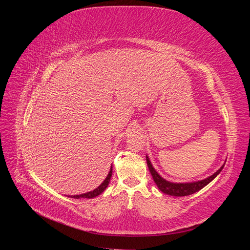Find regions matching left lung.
<instances>
[{
  "label": "left lung",
  "instance_id": "obj_1",
  "mask_svg": "<svg viewBox=\"0 0 250 250\" xmlns=\"http://www.w3.org/2000/svg\"><path fill=\"white\" fill-rule=\"evenodd\" d=\"M146 161H147V165H148V168H149L151 175H152L154 183L157 186V188H160V191H162L163 193L167 194V195H170V196H175V197L192 195L196 192H198L199 190H201L202 188L208 185L215 177H217V175L222 171L224 165H225V163H224L220 167V169H218L213 174V175H210L204 179L192 181V183H172V181H168L167 179H165L164 177H162L160 175V174H158V172L154 169L152 164H151L148 155H146Z\"/></svg>",
  "mask_w": 250,
  "mask_h": 250
}]
</instances>
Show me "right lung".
Segmentation results:
<instances>
[{
  "label": "right lung",
  "mask_w": 250,
  "mask_h": 250,
  "mask_svg": "<svg viewBox=\"0 0 250 250\" xmlns=\"http://www.w3.org/2000/svg\"><path fill=\"white\" fill-rule=\"evenodd\" d=\"M111 175H112V166L110 167V170L107 174L106 178H105L103 180V183L97 188H95V190L84 193V194H80V195H72V196H70V197H72V198H94V197H97L98 195H100L102 192H104L105 188H107L109 181H110V178H111Z\"/></svg>",
  "instance_id": "1"
}]
</instances>
